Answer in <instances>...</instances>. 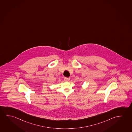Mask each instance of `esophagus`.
I'll list each match as a JSON object with an SVG mask.
<instances>
[{
  "label": "esophagus",
  "instance_id": "obj_1",
  "mask_svg": "<svg viewBox=\"0 0 132 132\" xmlns=\"http://www.w3.org/2000/svg\"><path fill=\"white\" fill-rule=\"evenodd\" d=\"M69 80H70V78H64V81H66V82H68V81H69Z\"/></svg>",
  "mask_w": 132,
  "mask_h": 132
}]
</instances>
